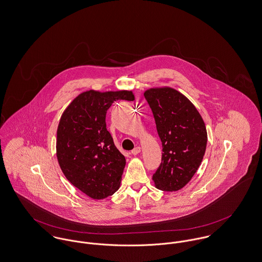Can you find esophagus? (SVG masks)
Segmentation results:
<instances>
[{
  "label": "esophagus",
  "instance_id": "1",
  "mask_svg": "<svg viewBox=\"0 0 262 262\" xmlns=\"http://www.w3.org/2000/svg\"><path fill=\"white\" fill-rule=\"evenodd\" d=\"M141 150H142V147H141V146H137V147H135V148L132 150V155L137 156V155H139V154L141 152Z\"/></svg>",
  "mask_w": 262,
  "mask_h": 262
}]
</instances>
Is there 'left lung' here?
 <instances>
[{
	"mask_svg": "<svg viewBox=\"0 0 262 262\" xmlns=\"http://www.w3.org/2000/svg\"><path fill=\"white\" fill-rule=\"evenodd\" d=\"M155 117L162 142V163L152 174L155 187L179 191L197 172L207 145V129L195 105L169 86L151 88L144 93Z\"/></svg>",
	"mask_w": 262,
	"mask_h": 262,
	"instance_id": "obj_1",
	"label": "left lung"
}]
</instances>
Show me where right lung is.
I'll return each mask as SVG.
<instances>
[{"instance_id":"1","label":"right lung","mask_w":262,"mask_h":262,"mask_svg":"<svg viewBox=\"0 0 262 262\" xmlns=\"http://www.w3.org/2000/svg\"><path fill=\"white\" fill-rule=\"evenodd\" d=\"M132 90H86L65 108L59 120L56 156L66 179L91 199H104L119 189L125 166L106 129V111L116 100L133 101Z\"/></svg>"}]
</instances>
